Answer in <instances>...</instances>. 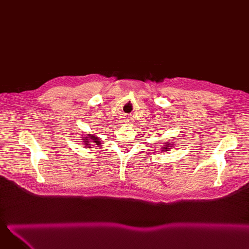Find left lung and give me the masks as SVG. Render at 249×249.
I'll use <instances>...</instances> for the list:
<instances>
[{
  "label": "left lung",
  "instance_id": "obj_1",
  "mask_svg": "<svg viewBox=\"0 0 249 249\" xmlns=\"http://www.w3.org/2000/svg\"><path fill=\"white\" fill-rule=\"evenodd\" d=\"M165 145H164V147L162 148V151L163 152H165V151H169L170 150V148H171V146L170 145H172V143H167V142H166V143H164Z\"/></svg>",
  "mask_w": 249,
  "mask_h": 249
}]
</instances>
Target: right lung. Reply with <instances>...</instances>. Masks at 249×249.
Listing matches in <instances>:
<instances>
[{"mask_svg":"<svg viewBox=\"0 0 249 249\" xmlns=\"http://www.w3.org/2000/svg\"><path fill=\"white\" fill-rule=\"evenodd\" d=\"M83 140V145H85V147H88V148H91V145L94 143L96 145H100V141L97 137H95V135L93 134H87V135H84V137L82 138Z\"/></svg>","mask_w":249,"mask_h":249,"instance_id":"right-lung-1","label":"right lung"}]
</instances>
